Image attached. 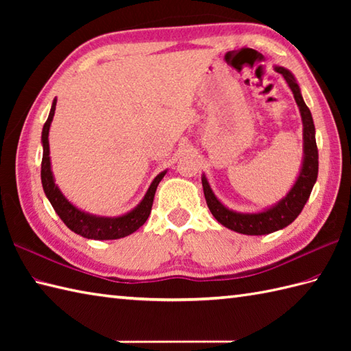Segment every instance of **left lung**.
Here are the masks:
<instances>
[{"mask_svg":"<svg viewBox=\"0 0 351 351\" xmlns=\"http://www.w3.org/2000/svg\"><path fill=\"white\" fill-rule=\"evenodd\" d=\"M276 71L282 73L283 78L287 80L291 92L294 95L297 106L300 108L303 121L304 160L302 171L299 178H297L294 187L291 189L285 199H282L278 205L270 208V210L258 214H240L228 210V208L214 196L206 178H202V187L206 199V205L210 208V211L215 217V220L221 223L223 226H226L228 229H232L235 232H240L244 235L271 234L274 230H279L288 226L289 223H293L297 219V215L302 213L304 204L308 202L311 191L314 189V184L318 176V149L315 141V126L314 121H312L311 111L302 98L299 84L295 83L293 73L285 68H276Z\"/></svg>","mask_w":351,"mask_h":351,"instance_id":"1","label":"left lung"}]
</instances>
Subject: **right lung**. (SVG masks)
<instances>
[{"label":"right lung","instance_id":"obj_1","mask_svg":"<svg viewBox=\"0 0 351 351\" xmlns=\"http://www.w3.org/2000/svg\"><path fill=\"white\" fill-rule=\"evenodd\" d=\"M56 104L57 101L54 99L49 111V116L43 125V131H42L43 156H42V170H40L43 191L49 199L54 211L58 214V217L63 220L64 225L68 226L72 232H75L84 238H90V240H117V238H123L126 235L136 232L140 226L145 225L149 214H151L156 187H158L162 176L166 175V171H161V173L152 181L151 187H149L140 205H137V208H134L131 213L122 215V217H114V219L96 217V215H90L80 211L78 208H75L71 202H68V199L62 195V191L58 190V187L54 182V178H52L48 134H49V125L52 122V117H54Z\"/></svg>","mask_w":351,"mask_h":351}]
</instances>
